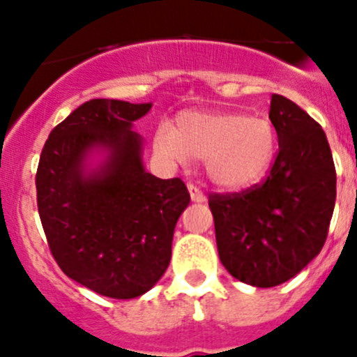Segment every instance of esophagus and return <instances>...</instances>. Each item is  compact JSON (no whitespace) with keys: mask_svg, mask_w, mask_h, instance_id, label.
Returning <instances> with one entry per match:
<instances>
[{"mask_svg":"<svg viewBox=\"0 0 357 357\" xmlns=\"http://www.w3.org/2000/svg\"><path fill=\"white\" fill-rule=\"evenodd\" d=\"M189 195H191V200L193 202H206V195L202 191L200 188H197L195 184H188Z\"/></svg>","mask_w":357,"mask_h":357,"instance_id":"obj_1","label":"esophagus"}]
</instances>
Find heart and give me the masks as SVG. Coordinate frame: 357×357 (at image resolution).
<instances>
[{
  "label": "heart",
  "mask_w": 357,
  "mask_h": 357,
  "mask_svg": "<svg viewBox=\"0 0 357 357\" xmlns=\"http://www.w3.org/2000/svg\"><path fill=\"white\" fill-rule=\"evenodd\" d=\"M153 146L176 162L206 159L211 181L223 189H243L264 176L277 153V130L264 116L185 110L175 128L159 125Z\"/></svg>",
  "instance_id": "b5f03b06"
}]
</instances>
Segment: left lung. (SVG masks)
<instances>
[{"label": "left lung", "mask_w": 357, "mask_h": 357, "mask_svg": "<svg viewBox=\"0 0 357 357\" xmlns=\"http://www.w3.org/2000/svg\"><path fill=\"white\" fill-rule=\"evenodd\" d=\"M270 119L279 150L268 176L239 193H211L218 255L227 272L257 288L279 286L320 254L336 200L326 132L280 94Z\"/></svg>", "instance_id": "1"}]
</instances>
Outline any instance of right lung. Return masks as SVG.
I'll return each mask as SVG.
<instances>
[{
    "mask_svg": "<svg viewBox=\"0 0 357 357\" xmlns=\"http://www.w3.org/2000/svg\"><path fill=\"white\" fill-rule=\"evenodd\" d=\"M151 103L89 100L50 132L36 175L37 207L53 259L98 295L135 298L153 288L172 259L176 220L189 206L181 178H157L141 160L132 123ZM93 147L109 151L84 175Z\"/></svg>",
    "mask_w": 357,
    "mask_h": 357,
    "instance_id": "1",
    "label": "right lung"
}]
</instances>
